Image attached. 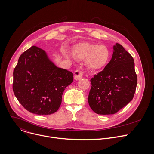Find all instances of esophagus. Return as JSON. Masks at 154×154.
Returning a JSON list of instances; mask_svg holds the SVG:
<instances>
[{"label": "esophagus", "instance_id": "esophagus-1", "mask_svg": "<svg viewBox=\"0 0 154 154\" xmlns=\"http://www.w3.org/2000/svg\"><path fill=\"white\" fill-rule=\"evenodd\" d=\"M83 77V72L77 70L74 72V79L75 80H79Z\"/></svg>", "mask_w": 154, "mask_h": 154}]
</instances>
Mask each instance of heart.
<instances>
[{
    "instance_id": "obj_1",
    "label": "heart",
    "mask_w": 154,
    "mask_h": 154,
    "mask_svg": "<svg viewBox=\"0 0 154 154\" xmlns=\"http://www.w3.org/2000/svg\"><path fill=\"white\" fill-rule=\"evenodd\" d=\"M74 55L77 58L86 60L87 67L94 70L105 67L110 57V52L106 46L88 42L77 45L74 48Z\"/></svg>"
}]
</instances>
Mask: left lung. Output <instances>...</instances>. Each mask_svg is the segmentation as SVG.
Returning a JSON list of instances; mask_svg holds the SVG:
<instances>
[{"label":"left lung","instance_id":"1","mask_svg":"<svg viewBox=\"0 0 154 154\" xmlns=\"http://www.w3.org/2000/svg\"><path fill=\"white\" fill-rule=\"evenodd\" d=\"M90 81L88 103L93 111L104 115L117 113L133 99L135 93L137 76L133 57L116 43L111 60Z\"/></svg>","mask_w":154,"mask_h":154}]
</instances>
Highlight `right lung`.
<instances>
[{"mask_svg": "<svg viewBox=\"0 0 154 154\" xmlns=\"http://www.w3.org/2000/svg\"><path fill=\"white\" fill-rule=\"evenodd\" d=\"M73 79L71 72L57 67L45 51L33 46L19 57L13 71V90L29 112L51 115L58 109L64 90Z\"/></svg>", "mask_w": 154, "mask_h": 154, "instance_id": "obj_1", "label": "right lung"}]
</instances>
